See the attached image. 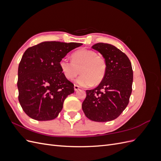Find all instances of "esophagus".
<instances>
[{
    "label": "esophagus",
    "instance_id": "1",
    "mask_svg": "<svg viewBox=\"0 0 161 161\" xmlns=\"http://www.w3.org/2000/svg\"><path fill=\"white\" fill-rule=\"evenodd\" d=\"M74 89H75V91H77L78 90H79V89H80V86H78V85H75V86H74Z\"/></svg>",
    "mask_w": 161,
    "mask_h": 161
}]
</instances>
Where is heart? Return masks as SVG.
Instances as JSON below:
<instances>
[{
    "instance_id": "1",
    "label": "heart",
    "mask_w": 161,
    "mask_h": 161,
    "mask_svg": "<svg viewBox=\"0 0 161 161\" xmlns=\"http://www.w3.org/2000/svg\"><path fill=\"white\" fill-rule=\"evenodd\" d=\"M61 71L66 79H76V83L81 86H90L100 83L105 76L107 64L105 58L91 50L81 49L72 54V61L63 58L59 62Z\"/></svg>"
}]
</instances>
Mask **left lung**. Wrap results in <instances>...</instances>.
<instances>
[{
  "mask_svg": "<svg viewBox=\"0 0 161 161\" xmlns=\"http://www.w3.org/2000/svg\"><path fill=\"white\" fill-rule=\"evenodd\" d=\"M92 48L103 56L107 69L99 86L86 91L82 109L87 118L105 122L116 119L128 105L133 70L128 57L114 46L98 43Z\"/></svg>",
  "mask_w": 161,
  "mask_h": 161,
  "instance_id": "8db88e82",
  "label": "left lung"
}]
</instances>
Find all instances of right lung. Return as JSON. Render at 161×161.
Returning <instances> with one entry per match:
<instances>
[{"label":"right lung","mask_w":161,"mask_h":161,"mask_svg":"<svg viewBox=\"0 0 161 161\" xmlns=\"http://www.w3.org/2000/svg\"><path fill=\"white\" fill-rule=\"evenodd\" d=\"M82 45L43 42L29 47L23 53L18 69V98L29 117L37 121L57 118L65 99L75 91L74 85L63 75L59 62Z\"/></svg>","instance_id":"1"}]
</instances>
